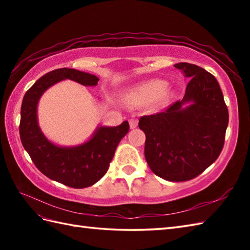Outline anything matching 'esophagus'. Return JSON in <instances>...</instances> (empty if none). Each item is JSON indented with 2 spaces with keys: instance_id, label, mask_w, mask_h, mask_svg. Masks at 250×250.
<instances>
[{
  "instance_id": "esophagus-1",
  "label": "esophagus",
  "mask_w": 250,
  "mask_h": 250,
  "mask_svg": "<svg viewBox=\"0 0 250 250\" xmlns=\"http://www.w3.org/2000/svg\"><path fill=\"white\" fill-rule=\"evenodd\" d=\"M129 124H130V128L131 129H135L137 125H139V120L135 119V118H132L129 120Z\"/></svg>"
}]
</instances>
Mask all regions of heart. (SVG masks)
Here are the masks:
<instances>
[{
  "mask_svg": "<svg viewBox=\"0 0 250 250\" xmlns=\"http://www.w3.org/2000/svg\"><path fill=\"white\" fill-rule=\"evenodd\" d=\"M167 83L163 79H150L137 84L126 93V101L134 106H142L149 104L153 101L157 102H167L172 97V91L167 88Z\"/></svg>",
  "mask_w": 250,
  "mask_h": 250,
  "instance_id": "heart-1",
  "label": "heart"
}]
</instances>
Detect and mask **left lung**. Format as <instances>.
<instances>
[{"mask_svg": "<svg viewBox=\"0 0 250 250\" xmlns=\"http://www.w3.org/2000/svg\"><path fill=\"white\" fill-rule=\"evenodd\" d=\"M191 78L185 97L162 113L142 117L145 158L157 176L185 182L198 176L219 157L229 113L215 76L195 64L174 65Z\"/></svg>", "mask_w": 250, "mask_h": 250, "instance_id": "obj_1", "label": "left lung"}]
</instances>
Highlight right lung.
Segmentation results:
<instances>
[{
  "label": "right lung",
  "instance_id": "obj_1",
  "mask_svg": "<svg viewBox=\"0 0 250 250\" xmlns=\"http://www.w3.org/2000/svg\"><path fill=\"white\" fill-rule=\"evenodd\" d=\"M71 79L83 86H97L99 78L75 68H58L42 76L25 92L20 113L19 133L24 149L45 176L72 188H87L107 172L115 150L129 131V122L117 126H98L91 137L77 146H59L42 132L37 120V105L47 89Z\"/></svg>",
  "mask_w": 250,
  "mask_h": 250
}]
</instances>
